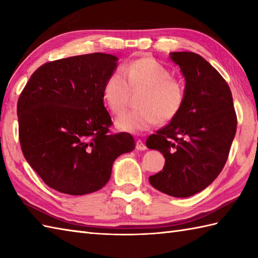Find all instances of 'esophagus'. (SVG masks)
<instances>
[{"label": "esophagus", "instance_id": "1", "mask_svg": "<svg viewBox=\"0 0 258 258\" xmlns=\"http://www.w3.org/2000/svg\"><path fill=\"white\" fill-rule=\"evenodd\" d=\"M136 150H138V151H144V150H146V145L144 144V142L142 141V140H140V139L136 140Z\"/></svg>", "mask_w": 258, "mask_h": 258}]
</instances>
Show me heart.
Returning a JSON list of instances; mask_svg holds the SVG:
<instances>
[{"mask_svg": "<svg viewBox=\"0 0 258 258\" xmlns=\"http://www.w3.org/2000/svg\"><path fill=\"white\" fill-rule=\"evenodd\" d=\"M140 90H143L138 101L141 108L124 113L115 122L124 132L138 133L156 122L167 123L177 116L184 105V84L151 57L134 59L123 65L122 71L109 74L103 86V97L111 112L120 114L127 106L131 92Z\"/></svg>", "mask_w": 258, "mask_h": 258, "instance_id": "obj_1", "label": "heart"}]
</instances>
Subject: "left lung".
I'll return each mask as SVG.
<instances>
[{"instance_id": "left-lung-1", "label": "left lung", "mask_w": 258, "mask_h": 258, "mask_svg": "<svg viewBox=\"0 0 258 258\" xmlns=\"http://www.w3.org/2000/svg\"><path fill=\"white\" fill-rule=\"evenodd\" d=\"M171 58L185 78V102L171 123L146 140L165 157L161 172L150 176L153 187L174 197L206 188L225 165L237 117L226 81L193 52H173Z\"/></svg>"}]
</instances>
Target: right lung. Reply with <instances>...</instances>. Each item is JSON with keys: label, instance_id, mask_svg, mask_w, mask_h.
<instances>
[{"label": "right lung", "instance_id": "obj_1", "mask_svg": "<svg viewBox=\"0 0 258 258\" xmlns=\"http://www.w3.org/2000/svg\"><path fill=\"white\" fill-rule=\"evenodd\" d=\"M117 57L92 53L47 62L18 101L19 139L27 163L48 187L69 195L101 189L112 165L135 149L130 133L112 134L103 86Z\"/></svg>", "mask_w": 258, "mask_h": 258}]
</instances>
